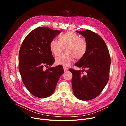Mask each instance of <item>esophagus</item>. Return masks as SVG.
<instances>
[{
    "instance_id": "1",
    "label": "esophagus",
    "mask_w": 126,
    "mask_h": 126,
    "mask_svg": "<svg viewBox=\"0 0 126 126\" xmlns=\"http://www.w3.org/2000/svg\"><path fill=\"white\" fill-rule=\"evenodd\" d=\"M63 69H64V70L65 72V71H67L68 70V69L67 67H63Z\"/></svg>"
}]
</instances>
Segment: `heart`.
I'll return each mask as SVG.
<instances>
[{"label":"heart","mask_w":126,"mask_h":126,"mask_svg":"<svg viewBox=\"0 0 126 126\" xmlns=\"http://www.w3.org/2000/svg\"><path fill=\"white\" fill-rule=\"evenodd\" d=\"M65 52L57 58L56 62L58 65L69 66L74 59H80L85 55L88 44L85 38L80 37L72 32H68L60 36V41L53 39L50 41L49 47L51 52L56 56L61 54L64 47Z\"/></svg>","instance_id":"obj_1"}]
</instances>
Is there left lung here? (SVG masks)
I'll return each instance as SVG.
<instances>
[{
    "mask_svg": "<svg viewBox=\"0 0 126 126\" xmlns=\"http://www.w3.org/2000/svg\"><path fill=\"white\" fill-rule=\"evenodd\" d=\"M77 32L85 38L88 47L84 56L75 66L87 70L69 69L72 74V87L78 98L89 101L97 97L106 85L111 58L106 44L98 34L89 30ZM84 71L86 74L83 75Z\"/></svg>",
    "mask_w": 126,
    "mask_h": 126,
    "instance_id": "obj_1",
    "label": "left lung"
}]
</instances>
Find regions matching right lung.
I'll use <instances>...</instances> for the list:
<instances>
[{"instance_id":"obj_1","label":"right lung","mask_w":126,"mask_h":126,"mask_svg":"<svg viewBox=\"0 0 126 126\" xmlns=\"http://www.w3.org/2000/svg\"><path fill=\"white\" fill-rule=\"evenodd\" d=\"M61 32L39 27L26 36L21 45L19 70L25 86L36 97L45 98L51 95L64 72L63 68L59 66L44 70V66H50L55 62L49 44Z\"/></svg>"}]
</instances>
